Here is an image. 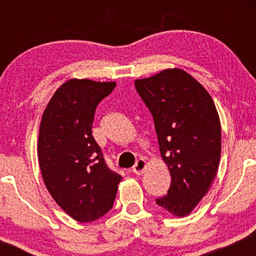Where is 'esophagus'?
Segmentation results:
<instances>
[{"label": "esophagus", "instance_id": "34e87169", "mask_svg": "<svg viewBox=\"0 0 256 256\" xmlns=\"http://www.w3.org/2000/svg\"><path fill=\"white\" fill-rule=\"evenodd\" d=\"M146 160L144 158H138L137 160V162H136V165L134 166V168H132V171H134V174H137V176H140L143 173V171H144L146 170Z\"/></svg>", "mask_w": 256, "mask_h": 256}]
</instances>
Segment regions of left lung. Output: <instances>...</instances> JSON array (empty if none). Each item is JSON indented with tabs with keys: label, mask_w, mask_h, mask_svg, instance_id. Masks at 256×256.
<instances>
[{
	"label": "left lung",
	"mask_w": 256,
	"mask_h": 256,
	"mask_svg": "<svg viewBox=\"0 0 256 256\" xmlns=\"http://www.w3.org/2000/svg\"><path fill=\"white\" fill-rule=\"evenodd\" d=\"M150 110L160 154L171 174V186L156 204L176 216L192 212L210 189L219 167L222 126L212 98L180 68L164 70L134 80Z\"/></svg>",
	"instance_id": "1"
}]
</instances>
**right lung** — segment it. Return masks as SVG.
Returning a JSON list of instances; mask_svg holds the SVG:
<instances>
[{
  "mask_svg": "<svg viewBox=\"0 0 256 256\" xmlns=\"http://www.w3.org/2000/svg\"><path fill=\"white\" fill-rule=\"evenodd\" d=\"M116 85L70 79L55 91L40 120L37 152L44 184L55 202L80 222L101 218L113 207L122 180L106 165L91 131L96 107Z\"/></svg>",
  "mask_w": 256,
  "mask_h": 256,
  "instance_id": "1",
  "label": "right lung"
}]
</instances>
